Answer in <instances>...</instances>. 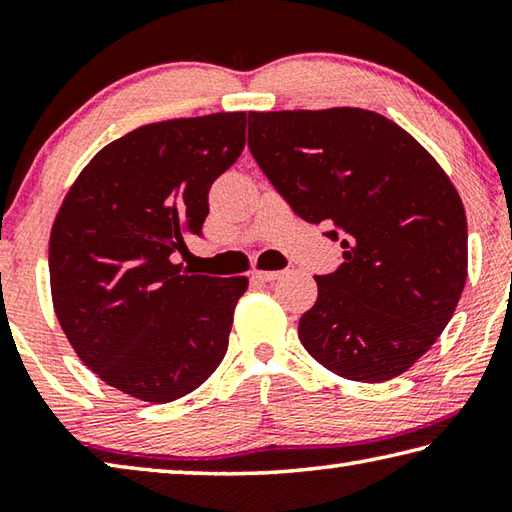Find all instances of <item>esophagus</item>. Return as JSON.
<instances>
[{
  "instance_id": "obj_1",
  "label": "esophagus",
  "mask_w": 512,
  "mask_h": 512,
  "mask_svg": "<svg viewBox=\"0 0 512 512\" xmlns=\"http://www.w3.org/2000/svg\"><path fill=\"white\" fill-rule=\"evenodd\" d=\"M284 273L282 271H253L255 280H262V282H273V280H280Z\"/></svg>"
}]
</instances>
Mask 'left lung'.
<instances>
[{
	"label": "left lung",
	"instance_id": "left-lung-1",
	"mask_svg": "<svg viewBox=\"0 0 512 512\" xmlns=\"http://www.w3.org/2000/svg\"><path fill=\"white\" fill-rule=\"evenodd\" d=\"M248 149L291 210L329 225L343 248L298 323L305 350L345 379L402 375L465 287L467 221L452 180L404 128L361 108L248 112Z\"/></svg>",
	"mask_w": 512,
	"mask_h": 512
}]
</instances>
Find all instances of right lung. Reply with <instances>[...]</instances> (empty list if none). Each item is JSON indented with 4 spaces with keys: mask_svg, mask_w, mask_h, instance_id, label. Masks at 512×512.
Wrapping results in <instances>:
<instances>
[{
    "mask_svg": "<svg viewBox=\"0 0 512 512\" xmlns=\"http://www.w3.org/2000/svg\"><path fill=\"white\" fill-rule=\"evenodd\" d=\"M244 144L246 112L135 128L94 155L60 205L49 239L58 323L117 391L173 402L223 361L248 280L192 275L171 255L203 235L210 187Z\"/></svg>",
    "mask_w": 512,
    "mask_h": 512,
    "instance_id": "obj_1",
    "label": "right lung"
}]
</instances>
